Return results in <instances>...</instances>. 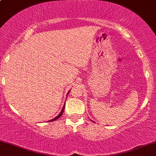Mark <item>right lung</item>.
Listing matches in <instances>:
<instances>
[{
    "mask_svg": "<svg viewBox=\"0 0 156 156\" xmlns=\"http://www.w3.org/2000/svg\"><path fill=\"white\" fill-rule=\"evenodd\" d=\"M69 94V92L67 93V94ZM64 107H63V108H62V112H60V114H58V116H57L56 117H55V118H53V119H51V120H50L49 122H51V121H55V120H56L57 119H58V118H59L60 117H62V114H63V112H64Z\"/></svg>",
    "mask_w": 156,
    "mask_h": 156,
    "instance_id": "add662e5",
    "label": "right lung"
}]
</instances>
